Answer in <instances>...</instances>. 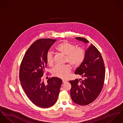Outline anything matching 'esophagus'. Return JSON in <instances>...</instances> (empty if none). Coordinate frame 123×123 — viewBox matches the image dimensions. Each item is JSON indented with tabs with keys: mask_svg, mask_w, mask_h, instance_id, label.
<instances>
[{
	"mask_svg": "<svg viewBox=\"0 0 123 123\" xmlns=\"http://www.w3.org/2000/svg\"><path fill=\"white\" fill-rule=\"evenodd\" d=\"M67 82V81H65V80H63V83H66Z\"/></svg>",
	"mask_w": 123,
	"mask_h": 123,
	"instance_id": "esophagus-1",
	"label": "esophagus"
}]
</instances>
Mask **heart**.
I'll use <instances>...</instances> for the list:
<instances>
[{"label": "heart", "mask_w": 123, "mask_h": 123, "mask_svg": "<svg viewBox=\"0 0 123 123\" xmlns=\"http://www.w3.org/2000/svg\"><path fill=\"white\" fill-rule=\"evenodd\" d=\"M55 51L61 55L66 56L65 62L69 63L73 68L80 67L85 58V51L81 48H76L75 45L68 41H64L55 48ZM47 63L49 67H53L54 59L52 54L49 52L46 56ZM71 67L66 65L62 66H55L52 70L53 75L57 77L65 79L71 72Z\"/></svg>", "instance_id": "b5f03b06"}]
</instances>
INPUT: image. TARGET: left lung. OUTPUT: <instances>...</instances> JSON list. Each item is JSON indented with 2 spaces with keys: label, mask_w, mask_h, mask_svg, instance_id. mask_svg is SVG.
I'll list each match as a JSON object with an SVG mask.
<instances>
[{
  "label": "left lung",
  "mask_w": 123,
  "mask_h": 123,
  "mask_svg": "<svg viewBox=\"0 0 123 123\" xmlns=\"http://www.w3.org/2000/svg\"><path fill=\"white\" fill-rule=\"evenodd\" d=\"M78 41L87 43L89 41L82 37ZM82 65L75 71L84 78L70 81V94L72 100L77 104L84 106L94 101L101 92L105 76V65L99 51L92 44L86 50Z\"/></svg>",
  "instance_id": "1"
}]
</instances>
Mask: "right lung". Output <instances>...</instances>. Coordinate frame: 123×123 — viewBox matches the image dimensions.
Returning <instances> with one entry per match:
<instances>
[{"mask_svg":"<svg viewBox=\"0 0 123 123\" xmlns=\"http://www.w3.org/2000/svg\"><path fill=\"white\" fill-rule=\"evenodd\" d=\"M41 39L29 48L22 61L19 71L21 85L30 100L35 105L48 108L56 102L62 81L57 77L42 79L47 67L46 56L51 46L56 41Z\"/></svg>","mask_w":123,"mask_h":123,"instance_id":"add662e5","label":"right lung"}]
</instances>
